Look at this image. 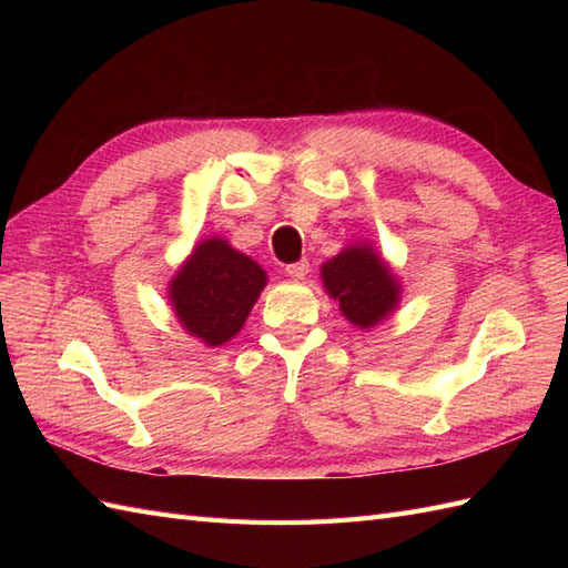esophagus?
<instances>
[{"label": "esophagus", "mask_w": 568, "mask_h": 568, "mask_svg": "<svg viewBox=\"0 0 568 568\" xmlns=\"http://www.w3.org/2000/svg\"><path fill=\"white\" fill-rule=\"evenodd\" d=\"M285 273L293 277V281H303V277L310 273V263L303 258V261H297V263H291L285 268Z\"/></svg>", "instance_id": "esophagus-1"}]
</instances>
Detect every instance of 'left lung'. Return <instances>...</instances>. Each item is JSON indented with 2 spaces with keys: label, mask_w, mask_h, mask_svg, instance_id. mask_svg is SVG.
Returning a JSON list of instances; mask_svg holds the SVG:
<instances>
[{
  "label": "left lung",
  "mask_w": 568,
  "mask_h": 568,
  "mask_svg": "<svg viewBox=\"0 0 568 568\" xmlns=\"http://www.w3.org/2000/svg\"><path fill=\"white\" fill-rule=\"evenodd\" d=\"M322 283L342 315L361 329L381 324L400 303V283L390 265L371 244L346 246L339 256L322 263Z\"/></svg>",
  "instance_id": "1"
}]
</instances>
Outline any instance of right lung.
I'll return each instance as SVG.
<instances>
[{"instance_id": "add662e5", "label": "right lung", "mask_w": 568, "mask_h": 568, "mask_svg": "<svg viewBox=\"0 0 568 568\" xmlns=\"http://www.w3.org/2000/svg\"><path fill=\"white\" fill-rule=\"evenodd\" d=\"M268 275L251 256L212 236L192 248L168 285V297L185 332L222 346L244 327Z\"/></svg>"}]
</instances>
